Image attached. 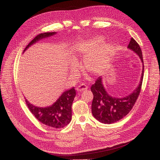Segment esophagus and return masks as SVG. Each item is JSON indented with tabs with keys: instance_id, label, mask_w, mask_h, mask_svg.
Instances as JSON below:
<instances>
[{
	"instance_id": "esophagus-1",
	"label": "esophagus",
	"mask_w": 160,
	"mask_h": 160,
	"mask_svg": "<svg viewBox=\"0 0 160 160\" xmlns=\"http://www.w3.org/2000/svg\"><path fill=\"white\" fill-rule=\"evenodd\" d=\"M88 89V86H87L85 84H81L77 88V91H83L84 90H87Z\"/></svg>"
}]
</instances>
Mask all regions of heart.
<instances>
[{
    "label": "heart",
    "instance_id": "b5f03b06",
    "mask_svg": "<svg viewBox=\"0 0 160 160\" xmlns=\"http://www.w3.org/2000/svg\"><path fill=\"white\" fill-rule=\"evenodd\" d=\"M102 42V38L96 37L79 47L81 54L87 55L84 61L86 69L93 74L100 73L107 67L114 53L112 45L103 44L101 46Z\"/></svg>",
    "mask_w": 160,
    "mask_h": 160
}]
</instances>
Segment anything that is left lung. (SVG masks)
Listing matches in <instances>:
<instances>
[{
    "label": "left lung",
    "mask_w": 160,
    "mask_h": 160,
    "mask_svg": "<svg viewBox=\"0 0 160 160\" xmlns=\"http://www.w3.org/2000/svg\"><path fill=\"white\" fill-rule=\"evenodd\" d=\"M128 48L136 53L143 63V70L140 83L132 93L125 98H118L108 94L103 86L102 77L100 76L98 77L95 84L91 88V91L93 94L91 111L93 117L101 123L111 124L118 122L126 116L133 108L141 91L144 71L141 48L133 38H131Z\"/></svg>",
    "instance_id": "obj_1"
}]
</instances>
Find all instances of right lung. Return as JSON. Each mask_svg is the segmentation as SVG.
Here are the masks:
<instances>
[{
  "label": "right lung",
  "instance_id": "add662e5",
  "mask_svg": "<svg viewBox=\"0 0 160 160\" xmlns=\"http://www.w3.org/2000/svg\"><path fill=\"white\" fill-rule=\"evenodd\" d=\"M56 32L41 33L36 36L24 50L42 38L55 35ZM76 95L74 88L64 91L52 105L46 108L37 107L25 99L27 107L33 115L42 123L53 128H62L68 125L72 116L71 106Z\"/></svg>",
  "mask_w": 160,
  "mask_h": 160
}]
</instances>
